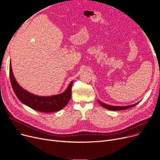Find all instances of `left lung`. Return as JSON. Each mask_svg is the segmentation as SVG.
<instances>
[{"instance_id":"left-lung-1","label":"left lung","mask_w":160,"mask_h":160,"mask_svg":"<svg viewBox=\"0 0 160 160\" xmlns=\"http://www.w3.org/2000/svg\"><path fill=\"white\" fill-rule=\"evenodd\" d=\"M99 104L102 106L103 107H105V108L108 109V110H125V109H127V108H131V107H133L134 106H136L138 103H136V104H134V105H130V106H125V107H115V106H110V105H108L107 104H105V103H103L101 101H99Z\"/></svg>"}]
</instances>
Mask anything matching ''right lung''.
I'll list each match as a JSON object with an SVG mask.
<instances>
[{"label": "right lung", "mask_w": 160, "mask_h": 160, "mask_svg": "<svg viewBox=\"0 0 160 160\" xmlns=\"http://www.w3.org/2000/svg\"><path fill=\"white\" fill-rule=\"evenodd\" d=\"M9 79L15 95L22 103L33 110L41 112H53L61 110L69 102L72 94V81L64 92L50 97L37 96L22 89L16 81L9 64Z\"/></svg>", "instance_id": "add662e5"}]
</instances>
